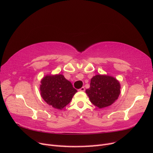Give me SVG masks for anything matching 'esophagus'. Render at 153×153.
Wrapping results in <instances>:
<instances>
[{
  "instance_id": "1",
  "label": "esophagus",
  "mask_w": 153,
  "mask_h": 153,
  "mask_svg": "<svg viewBox=\"0 0 153 153\" xmlns=\"http://www.w3.org/2000/svg\"><path fill=\"white\" fill-rule=\"evenodd\" d=\"M85 91V88H84V87H81L80 89H78V91H82V92H84Z\"/></svg>"
}]
</instances>
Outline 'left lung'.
<instances>
[{
	"instance_id": "8db88e82",
	"label": "left lung",
	"mask_w": 153,
	"mask_h": 153,
	"mask_svg": "<svg viewBox=\"0 0 153 153\" xmlns=\"http://www.w3.org/2000/svg\"><path fill=\"white\" fill-rule=\"evenodd\" d=\"M86 94L91 102L99 108L112 105L121 93V84L116 78L106 75H96L91 78Z\"/></svg>"
}]
</instances>
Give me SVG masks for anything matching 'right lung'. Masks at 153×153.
<instances>
[{
    "label": "right lung",
    "mask_w": 153,
    "mask_h": 153,
    "mask_svg": "<svg viewBox=\"0 0 153 153\" xmlns=\"http://www.w3.org/2000/svg\"><path fill=\"white\" fill-rule=\"evenodd\" d=\"M40 94L48 105L62 110L70 103L77 91L61 74L47 75L41 80Z\"/></svg>",
    "instance_id": "obj_1"
}]
</instances>
